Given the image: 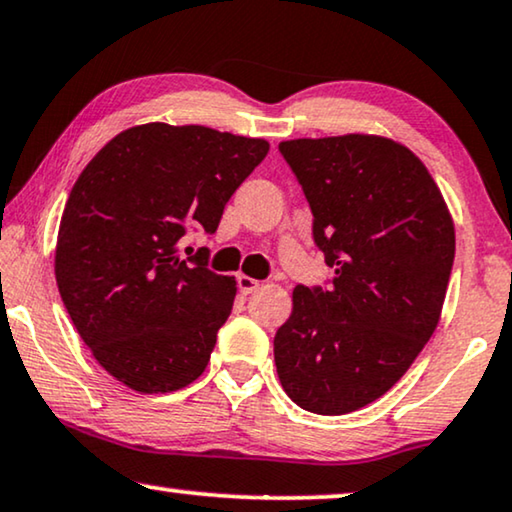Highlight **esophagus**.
Listing matches in <instances>:
<instances>
[{
    "label": "esophagus",
    "instance_id": "esophagus-1",
    "mask_svg": "<svg viewBox=\"0 0 512 512\" xmlns=\"http://www.w3.org/2000/svg\"><path fill=\"white\" fill-rule=\"evenodd\" d=\"M236 285H239V292L241 294H253L255 290H259V280H255V278H250V276H236Z\"/></svg>",
    "mask_w": 512,
    "mask_h": 512
}]
</instances>
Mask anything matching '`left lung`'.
<instances>
[{
	"label": "left lung",
	"instance_id": "obj_1",
	"mask_svg": "<svg viewBox=\"0 0 512 512\" xmlns=\"http://www.w3.org/2000/svg\"><path fill=\"white\" fill-rule=\"evenodd\" d=\"M313 213L329 287L297 285L273 338L283 390L318 415H345L390 390L441 318L455 225L406 146L369 134L278 146Z\"/></svg>",
	"mask_w": 512,
	"mask_h": 512
}]
</instances>
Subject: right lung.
<instances>
[{
  "label": "right lung",
  "mask_w": 512,
  "mask_h": 512,
  "mask_svg": "<svg viewBox=\"0 0 512 512\" xmlns=\"http://www.w3.org/2000/svg\"><path fill=\"white\" fill-rule=\"evenodd\" d=\"M266 153L264 139L148 122L106 143L71 187L57 290L85 345L122 385L164 394L204 373L236 280L208 269L206 248L183 259L178 246L190 229L215 234Z\"/></svg>",
  "instance_id": "right-lung-1"
}]
</instances>
